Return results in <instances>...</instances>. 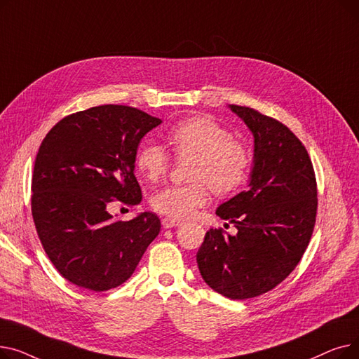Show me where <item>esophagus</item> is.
<instances>
[{
  "instance_id": "1",
  "label": "esophagus",
  "mask_w": 359,
  "mask_h": 359,
  "mask_svg": "<svg viewBox=\"0 0 359 359\" xmlns=\"http://www.w3.org/2000/svg\"><path fill=\"white\" fill-rule=\"evenodd\" d=\"M161 224H163L164 229H173V227H177V225H180L182 221L175 219V218H163Z\"/></svg>"
}]
</instances>
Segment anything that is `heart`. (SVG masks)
<instances>
[{
  "instance_id": "obj_1",
  "label": "heart",
  "mask_w": 359,
  "mask_h": 359,
  "mask_svg": "<svg viewBox=\"0 0 359 359\" xmlns=\"http://www.w3.org/2000/svg\"><path fill=\"white\" fill-rule=\"evenodd\" d=\"M167 141L179 161H191L189 184H170L158 189L151 205L156 211L175 219L189 218L210 198L236 192L246 182L250 154L230 130L208 116H195L176 123ZM135 164L148 180L161 179L170 167L167 151L156 142H145L138 149Z\"/></svg>"
}]
</instances>
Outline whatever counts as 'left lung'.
I'll use <instances>...</instances> for the list:
<instances>
[{"label":"left lung","instance_id":"1","mask_svg":"<svg viewBox=\"0 0 359 359\" xmlns=\"http://www.w3.org/2000/svg\"><path fill=\"white\" fill-rule=\"evenodd\" d=\"M230 109L255 137L250 183L217 210L237 234L206 231L196 262L214 291L246 299L273 290L303 257L316 224L317 183L307 149L290 128L252 107Z\"/></svg>","mask_w":359,"mask_h":359}]
</instances>
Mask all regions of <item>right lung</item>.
Returning a JSON list of instances; mask_svg holds the SVG:
<instances>
[{"label": "right lung", "instance_id": "add662e5", "mask_svg": "<svg viewBox=\"0 0 359 359\" xmlns=\"http://www.w3.org/2000/svg\"><path fill=\"white\" fill-rule=\"evenodd\" d=\"M160 123L140 109L103 104L65 116L42 141L32 177V215L45 253L71 284L96 292L119 287L158 236L156 214L118 221L106 206L141 202L137 149Z\"/></svg>", "mask_w": 359, "mask_h": 359}]
</instances>
